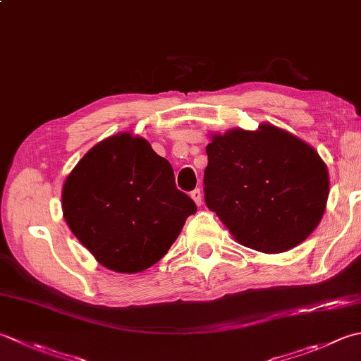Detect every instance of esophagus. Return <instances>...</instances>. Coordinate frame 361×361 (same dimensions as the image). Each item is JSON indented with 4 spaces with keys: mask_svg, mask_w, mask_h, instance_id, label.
<instances>
[{
    "mask_svg": "<svg viewBox=\"0 0 361 361\" xmlns=\"http://www.w3.org/2000/svg\"><path fill=\"white\" fill-rule=\"evenodd\" d=\"M190 199L195 202V204H202V192H200V189H194L192 192H190Z\"/></svg>",
    "mask_w": 361,
    "mask_h": 361,
    "instance_id": "obj_1",
    "label": "esophagus"
}]
</instances>
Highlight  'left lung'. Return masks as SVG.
Here are the masks:
<instances>
[{
  "instance_id": "1",
  "label": "left lung",
  "mask_w": 361,
  "mask_h": 361,
  "mask_svg": "<svg viewBox=\"0 0 361 361\" xmlns=\"http://www.w3.org/2000/svg\"><path fill=\"white\" fill-rule=\"evenodd\" d=\"M204 202L239 244L286 252L312 235L329 199V171L312 145L261 123L211 134Z\"/></svg>"
}]
</instances>
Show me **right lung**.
Masks as SVG:
<instances>
[{"label":"right lung","instance_id":"right-lung-1","mask_svg":"<svg viewBox=\"0 0 361 361\" xmlns=\"http://www.w3.org/2000/svg\"><path fill=\"white\" fill-rule=\"evenodd\" d=\"M195 203L144 137L118 133L94 145L62 186L63 219L102 266L142 272L166 255Z\"/></svg>","mask_w":361,"mask_h":361}]
</instances>
